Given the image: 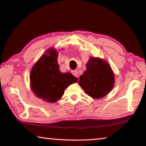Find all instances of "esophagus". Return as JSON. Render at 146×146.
I'll list each match as a JSON object with an SVG mask.
<instances>
[{"label":"esophagus","mask_w":146,"mask_h":146,"mask_svg":"<svg viewBox=\"0 0 146 146\" xmlns=\"http://www.w3.org/2000/svg\"><path fill=\"white\" fill-rule=\"evenodd\" d=\"M72 74L74 76L76 77H78V71L77 70H72Z\"/></svg>","instance_id":"34e87169"}]
</instances>
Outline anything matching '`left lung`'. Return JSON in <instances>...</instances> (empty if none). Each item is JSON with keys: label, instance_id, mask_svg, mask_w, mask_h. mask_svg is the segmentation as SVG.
Returning <instances> with one entry per match:
<instances>
[{"label": "left lung", "instance_id": "obj_1", "mask_svg": "<svg viewBox=\"0 0 146 146\" xmlns=\"http://www.w3.org/2000/svg\"><path fill=\"white\" fill-rule=\"evenodd\" d=\"M114 81V74L108 63L98 58H90L86 70L80 77L79 85L90 96L99 99L112 89Z\"/></svg>", "mask_w": 146, "mask_h": 146}]
</instances>
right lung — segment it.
Wrapping results in <instances>:
<instances>
[{
  "mask_svg": "<svg viewBox=\"0 0 146 146\" xmlns=\"http://www.w3.org/2000/svg\"><path fill=\"white\" fill-rule=\"evenodd\" d=\"M47 52L50 54H44L34 66L30 79L35 94L50 103L57 102L63 96L65 89L76 82L78 78L70 73L60 71L55 50H48Z\"/></svg>",
  "mask_w": 146,
  "mask_h": 146,
  "instance_id": "right-lung-1",
  "label": "right lung"
}]
</instances>
